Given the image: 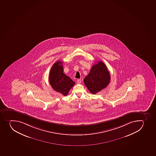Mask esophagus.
<instances>
[{
  "label": "esophagus",
  "instance_id": "obj_1",
  "mask_svg": "<svg viewBox=\"0 0 156 156\" xmlns=\"http://www.w3.org/2000/svg\"><path fill=\"white\" fill-rule=\"evenodd\" d=\"M81 79H77V83H78V84L81 83Z\"/></svg>",
  "mask_w": 156,
  "mask_h": 156
}]
</instances>
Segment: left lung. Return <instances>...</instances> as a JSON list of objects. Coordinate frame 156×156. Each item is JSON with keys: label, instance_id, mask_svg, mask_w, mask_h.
Instances as JSON below:
<instances>
[{"label": "left lung", "instance_id": "1", "mask_svg": "<svg viewBox=\"0 0 156 156\" xmlns=\"http://www.w3.org/2000/svg\"><path fill=\"white\" fill-rule=\"evenodd\" d=\"M110 80V74L106 66L99 61L92 66L90 71L84 79V83L89 91L94 94L107 87Z\"/></svg>", "mask_w": 156, "mask_h": 156}]
</instances>
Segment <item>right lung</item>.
<instances>
[{"label":"right lung","instance_id":"obj_1","mask_svg":"<svg viewBox=\"0 0 156 156\" xmlns=\"http://www.w3.org/2000/svg\"><path fill=\"white\" fill-rule=\"evenodd\" d=\"M62 64L61 61H57L53 65L49 73V82L55 90L66 96L75 83L63 73Z\"/></svg>","mask_w":156,"mask_h":156}]
</instances>
